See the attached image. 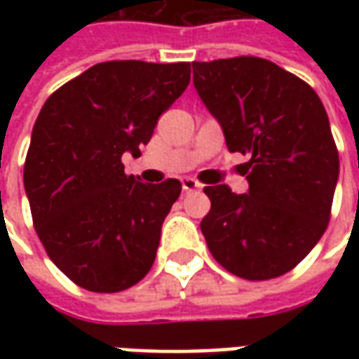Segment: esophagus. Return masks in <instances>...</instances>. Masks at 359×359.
<instances>
[{
    "label": "esophagus",
    "instance_id": "1",
    "mask_svg": "<svg viewBox=\"0 0 359 359\" xmlns=\"http://www.w3.org/2000/svg\"><path fill=\"white\" fill-rule=\"evenodd\" d=\"M180 182H182V190H184V192H196V190H200V188H202V184H200V182H196L194 179H182L180 180Z\"/></svg>",
    "mask_w": 359,
    "mask_h": 359
}]
</instances>
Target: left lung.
<instances>
[{
	"label": "left lung",
	"instance_id": "1",
	"mask_svg": "<svg viewBox=\"0 0 359 359\" xmlns=\"http://www.w3.org/2000/svg\"><path fill=\"white\" fill-rule=\"evenodd\" d=\"M194 88L223 128L248 192L205 187L210 213L200 229L233 275H285L323 236L339 180V151L319 95L298 76L262 57L192 63Z\"/></svg>",
	"mask_w": 359,
	"mask_h": 359
}]
</instances>
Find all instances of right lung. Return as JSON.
Returning a JSON list of instances; mask_svg holds the SVG:
<instances>
[{
  "mask_svg": "<svg viewBox=\"0 0 359 359\" xmlns=\"http://www.w3.org/2000/svg\"><path fill=\"white\" fill-rule=\"evenodd\" d=\"M190 82V63L107 61L48 97L25 163V190L48 256L90 292H121L148 275L180 182L146 184L138 156Z\"/></svg>",
  "mask_w": 359,
  "mask_h": 359,
  "instance_id": "obj_1",
  "label": "right lung"
}]
</instances>
